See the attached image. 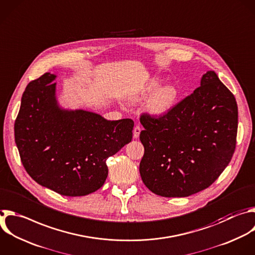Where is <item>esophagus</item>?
I'll return each instance as SVG.
<instances>
[{"mask_svg":"<svg viewBox=\"0 0 255 255\" xmlns=\"http://www.w3.org/2000/svg\"><path fill=\"white\" fill-rule=\"evenodd\" d=\"M140 132H141L140 126L136 125V126L134 127V130H133V137H134L135 139H137V138L139 137V135H140Z\"/></svg>","mask_w":255,"mask_h":255,"instance_id":"34e87169","label":"esophagus"}]
</instances>
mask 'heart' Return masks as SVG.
<instances>
[{"label": "heart", "instance_id": "b5f03b06", "mask_svg": "<svg viewBox=\"0 0 255 255\" xmlns=\"http://www.w3.org/2000/svg\"><path fill=\"white\" fill-rule=\"evenodd\" d=\"M161 86V81L158 79H153L148 82L138 95L133 98V101H143L150 98L147 110L154 117H161L170 112L179 97L178 89L173 85H166V86L158 88Z\"/></svg>", "mask_w": 255, "mask_h": 255}]
</instances>
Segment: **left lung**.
<instances>
[{
  "label": "left lung",
  "mask_w": 255,
  "mask_h": 255,
  "mask_svg": "<svg viewBox=\"0 0 255 255\" xmlns=\"http://www.w3.org/2000/svg\"><path fill=\"white\" fill-rule=\"evenodd\" d=\"M140 133L143 183L163 197H187L209 187L236 146L238 110L233 94L214 71L200 87L159 118L143 115Z\"/></svg>",
  "instance_id": "1"
}]
</instances>
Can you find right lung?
Instances as JSON below:
<instances>
[{"instance_id":"obj_1","label":"right lung","mask_w":255,"mask_h":255,"mask_svg":"<svg viewBox=\"0 0 255 255\" xmlns=\"http://www.w3.org/2000/svg\"><path fill=\"white\" fill-rule=\"evenodd\" d=\"M56 75L30 82L15 122V141L28 174L65 196H84L103 186L106 160L132 140L131 119L108 121L101 115L60 107Z\"/></svg>"}]
</instances>
